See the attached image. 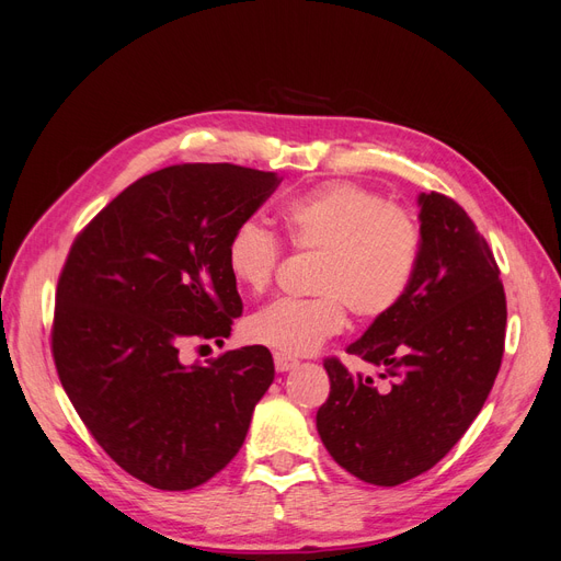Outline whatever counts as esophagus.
I'll list each match as a JSON object with an SVG mask.
<instances>
[{
  "label": "esophagus",
  "mask_w": 561,
  "mask_h": 561,
  "mask_svg": "<svg viewBox=\"0 0 561 561\" xmlns=\"http://www.w3.org/2000/svg\"><path fill=\"white\" fill-rule=\"evenodd\" d=\"M274 365H276L278 371H290V369H295L299 363H297L295 358H290V355H285V353H274Z\"/></svg>",
  "instance_id": "obj_1"
}]
</instances>
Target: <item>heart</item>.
Instances as JSON below:
<instances>
[{
	"label": "heart",
	"instance_id": "1",
	"mask_svg": "<svg viewBox=\"0 0 561 561\" xmlns=\"http://www.w3.org/2000/svg\"><path fill=\"white\" fill-rule=\"evenodd\" d=\"M285 233L299 252H316V297L274 299L243 322L250 344L285 355H307L346 325V307L360 320L396 311L410 293L421 262L414 215L353 182H334L290 198L280 210ZM283 260L278 236L245 219L227 241V268L245 290L260 295Z\"/></svg>",
	"mask_w": 561,
	"mask_h": 561
}]
</instances>
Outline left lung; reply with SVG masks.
<instances>
[{
  "instance_id": "1",
  "label": "left lung",
  "mask_w": 561,
  "mask_h": 561,
  "mask_svg": "<svg viewBox=\"0 0 561 561\" xmlns=\"http://www.w3.org/2000/svg\"><path fill=\"white\" fill-rule=\"evenodd\" d=\"M421 262L396 311L346 351L383 367L351 375L322 360L330 396L316 426L334 461L355 478L396 486L431 470L463 437L496 381L505 348L501 271L468 213L445 194H421Z\"/></svg>"
}]
</instances>
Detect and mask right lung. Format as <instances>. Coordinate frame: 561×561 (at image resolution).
I'll list each match as a JSON object with an SVG mask.
<instances>
[{"mask_svg":"<svg viewBox=\"0 0 561 561\" xmlns=\"http://www.w3.org/2000/svg\"><path fill=\"white\" fill-rule=\"evenodd\" d=\"M280 180L233 163L161 168L110 201L67 252L50 325L58 379L95 443L149 486L215 478L274 381L266 346L206 367L184 365L182 351L222 344L243 313L227 241Z\"/></svg>","mask_w":561,"mask_h":561,"instance_id":"add662e5","label":"right lung"}]
</instances>
